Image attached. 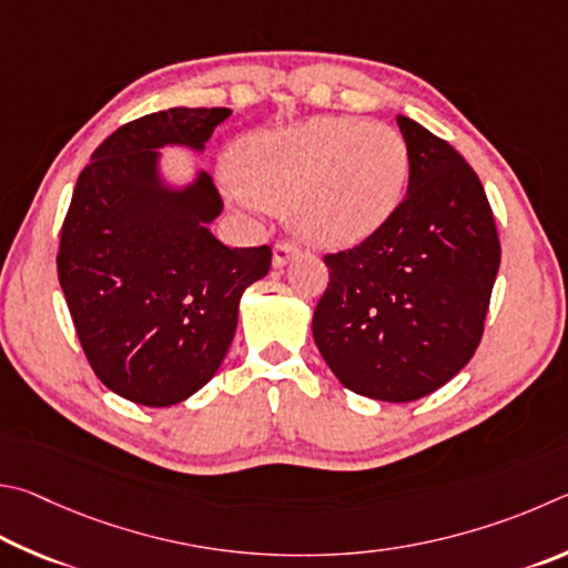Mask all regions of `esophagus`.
<instances>
[{"instance_id":"obj_1","label":"esophagus","mask_w":568,"mask_h":568,"mask_svg":"<svg viewBox=\"0 0 568 568\" xmlns=\"http://www.w3.org/2000/svg\"><path fill=\"white\" fill-rule=\"evenodd\" d=\"M296 254H300V248H296L292 242H276V246H274V266L278 268V266L290 264Z\"/></svg>"}]
</instances>
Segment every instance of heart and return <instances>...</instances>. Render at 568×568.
<instances>
[{"label": "heart", "mask_w": 568, "mask_h": 568, "mask_svg": "<svg viewBox=\"0 0 568 568\" xmlns=\"http://www.w3.org/2000/svg\"><path fill=\"white\" fill-rule=\"evenodd\" d=\"M229 172L266 209H290L304 242L324 248L369 239L399 209L409 179V149L386 124L316 116L236 142Z\"/></svg>", "instance_id": "heart-1"}]
</instances>
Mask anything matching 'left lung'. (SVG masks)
<instances>
[{
	"label": "left lung",
	"mask_w": 568,
	"mask_h": 568,
	"mask_svg": "<svg viewBox=\"0 0 568 568\" xmlns=\"http://www.w3.org/2000/svg\"><path fill=\"white\" fill-rule=\"evenodd\" d=\"M409 189L379 232L326 254L329 286L312 332L354 394L414 402L459 374L476 352L501 262L489 199L456 149L396 116Z\"/></svg>",
	"instance_id": "1"
}]
</instances>
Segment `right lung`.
I'll list each match as a JSON object with an SVG mask.
<instances>
[{
  "instance_id": "right-lung-1",
  "label": "right lung",
  "mask_w": 568,
  "mask_h": 568,
  "mask_svg": "<svg viewBox=\"0 0 568 568\" xmlns=\"http://www.w3.org/2000/svg\"><path fill=\"white\" fill-rule=\"evenodd\" d=\"M226 106L139 116L94 149L62 224L57 272L79 344L106 389L172 406L212 379L234 339L239 300L272 248H229L209 232L222 196L206 172L166 184L159 149L204 152Z\"/></svg>"
}]
</instances>
